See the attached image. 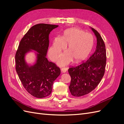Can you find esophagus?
I'll list each match as a JSON object with an SVG mask.
<instances>
[{"mask_svg": "<svg viewBox=\"0 0 124 124\" xmlns=\"http://www.w3.org/2000/svg\"><path fill=\"white\" fill-rule=\"evenodd\" d=\"M67 69H68V68H67V67H63V68H62L61 69L62 72V73H65L67 71Z\"/></svg>", "mask_w": 124, "mask_h": 124, "instance_id": "34e87169", "label": "esophagus"}]
</instances>
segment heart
I'll use <instances>...</instances> for the list:
<instances>
[{
    "instance_id": "heart-1",
    "label": "heart",
    "mask_w": 124,
    "mask_h": 124,
    "mask_svg": "<svg viewBox=\"0 0 124 124\" xmlns=\"http://www.w3.org/2000/svg\"><path fill=\"white\" fill-rule=\"evenodd\" d=\"M61 43H55L50 48L54 59L58 58L62 50L67 46V50L59 61L60 65L68 63L74 58L75 62L85 58L91 52L93 45V37L91 33H86L79 28H72L65 32L59 39Z\"/></svg>"
}]
</instances>
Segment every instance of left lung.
<instances>
[{"label": "left lung", "mask_w": 124, "mask_h": 124, "mask_svg": "<svg viewBox=\"0 0 124 124\" xmlns=\"http://www.w3.org/2000/svg\"><path fill=\"white\" fill-rule=\"evenodd\" d=\"M97 37L96 49L86 62L71 67L68 69L71 77L69 86L71 95L75 97L84 96L93 91L102 79L106 66V50L99 33L92 28Z\"/></svg>", "instance_id": "8db88e82"}]
</instances>
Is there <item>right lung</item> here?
<instances>
[{
	"label": "right lung",
	"instance_id": "obj_1",
	"mask_svg": "<svg viewBox=\"0 0 124 124\" xmlns=\"http://www.w3.org/2000/svg\"><path fill=\"white\" fill-rule=\"evenodd\" d=\"M58 26L47 24L33 26L21 39L15 56L16 69L22 85L29 93L36 98L50 95L54 81L61 74L59 67L48 62L46 57L49 34ZM31 49L39 54L36 64L29 67L25 63L24 56Z\"/></svg>",
	"mask_w": 124,
	"mask_h": 124
}]
</instances>
